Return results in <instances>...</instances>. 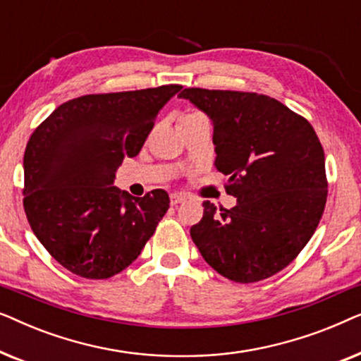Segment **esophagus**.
I'll return each mask as SVG.
<instances>
[{
    "label": "esophagus",
    "mask_w": 361,
    "mask_h": 361,
    "mask_svg": "<svg viewBox=\"0 0 361 361\" xmlns=\"http://www.w3.org/2000/svg\"><path fill=\"white\" fill-rule=\"evenodd\" d=\"M187 197L182 195V194H171V205H177V204H182V202H185Z\"/></svg>",
    "instance_id": "obj_1"
}]
</instances>
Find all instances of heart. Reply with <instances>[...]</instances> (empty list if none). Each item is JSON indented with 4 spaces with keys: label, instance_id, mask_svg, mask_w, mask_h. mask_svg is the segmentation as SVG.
<instances>
[{
    "label": "heart",
    "instance_id": "heart-1",
    "mask_svg": "<svg viewBox=\"0 0 361 361\" xmlns=\"http://www.w3.org/2000/svg\"><path fill=\"white\" fill-rule=\"evenodd\" d=\"M194 116H200V113H187V115H184L182 118H194Z\"/></svg>",
    "mask_w": 361,
    "mask_h": 361
}]
</instances>
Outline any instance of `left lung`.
Instances as JSON below:
<instances>
[{
    "label": "left lung",
    "mask_w": 361,
    "mask_h": 361,
    "mask_svg": "<svg viewBox=\"0 0 361 361\" xmlns=\"http://www.w3.org/2000/svg\"><path fill=\"white\" fill-rule=\"evenodd\" d=\"M180 98L210 118L215 167L228 176L230 210L205 200L190 228L202 258L235 283L284 269L317 228L327 200L325 156L314 128L258 93L185 88Z\"/></svg>",
    "instance_id": "obj_1"
}]
</instances>
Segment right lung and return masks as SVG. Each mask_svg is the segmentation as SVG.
Listing matches in <instances>:
<instances>
[{"label":"right lung","mask_w":361,"mask_h":361,"mask_svg":"<svg viewBox=\"0 0 361 361\" xmlns=\"http://www.w3.org/2000/svg\"><path fill=\"white\" fill-rule=\"evenodd\" d=\"M162 85L73 98L36 128L24 152V210L49 255L71 273L106 279L141 255L169 209L156 189L133 197L113 185L157 113L180 90Z\"/></svg>","instance_id":"obj_1"}]
</instances>
